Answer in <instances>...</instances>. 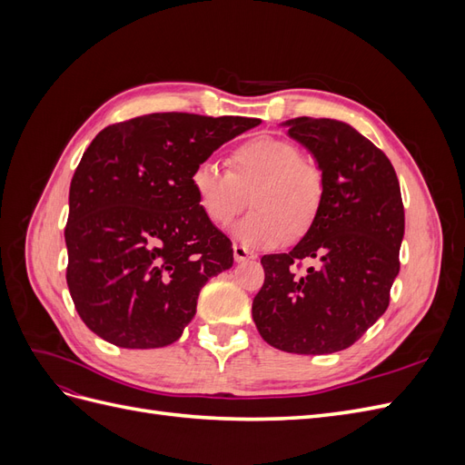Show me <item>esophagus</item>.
<instances>
[{"mask_svg": "<svg viewBox=\"0 0 465 465\" xmlns=\"http://www.w3.org/2000/svg\"><path fill=\"white\" fill-rule=\"evenodd\" d=\"M232 254H234V262L242 263V262H250V260H256V254L252 250H248L246 246L241 244H234L232 246Z\"/></svg>", "mask_w": 465, "mask_h": 465, "instance_id": "1", "label": "esophagus"}]
</instances>
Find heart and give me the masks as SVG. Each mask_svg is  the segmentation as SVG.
Returning <instances> with one entry per match:
<instances>
[{"instance_id":"b5f03b06","label":"heart","mask_w":465,"mask_h":465,"mask_svg":"<svg viewBox=\"0 0 465 465\" xmlns=\"http://www.w3.org/2000/svg\"><path fill=\"white\" fill-rule=\"evenodd\" d=\"M231 171L215 161H200L192 168L190 184L202 213L215 227H227L254 192V213L234 227L236 241L248 248H277L291 232L304 234L314 223L322 198L320 168L301 157L287 139L260 135L231 153Z\"/></svg>"}]
</instances>
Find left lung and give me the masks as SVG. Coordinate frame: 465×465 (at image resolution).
I'll use <instances>...</instances> for the list:
<instances>
[{"mask_svg": "<svg viewBox=\"0 0 465 465\" xmlns=\"http://www.w3.org/2000/svg\"><path fill=\"white\" fill-rule=\"evenodd\" d=\"M281 125L314 157L323 198L297 246L262 258L265 281L252 318L279 351L328 355L353 345L386 312L405 229L400 182L353 125L308 116ZM302 259L319 263L299 272Z\"/></svg>", "mask_w": 465, "mask_h": 465, "instance_id": "8db88e82", "label": "left lung"}]
</instances>
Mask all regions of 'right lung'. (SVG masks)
I'll return each mask as SVG.
<instances>
[{
    "label": "right lung",
    "mask_w": 465,
    "mask_h": 465,
    "mask_svg": "<svg viewBox=\"0 0 465 465\" xmlns=\"http://www.w3.org/2000/svg\"><path fill=\"white\" fill-rule=\"evenodd\" d=\"M258 118L163 112L108 125L69 186L67 287L87 328L125 349L174 343L202 287L232 265L190 174Z\"/></svg>",
    "instance_id": "add662e5"
}]
</instances>
